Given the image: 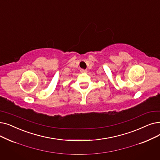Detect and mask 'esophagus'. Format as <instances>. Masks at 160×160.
Masks as SVG:
<instances>
[{
	"label": "esophagus",
	"mask_w": 160,
	"mask_h": 160,
	"mask_svg": "<svg viewBox=\"0 0 160 160\" xmlns=\"http://www.w3.org/2000/svg\"><path fill=\"white\" fill-rule=\"evenodd\" d=\"M80 72H81L82 73H86V72H88V71L86 70V69H81Z\"/></svg>",
	"instance_id": "esophagus-1"
}]
</instances>
